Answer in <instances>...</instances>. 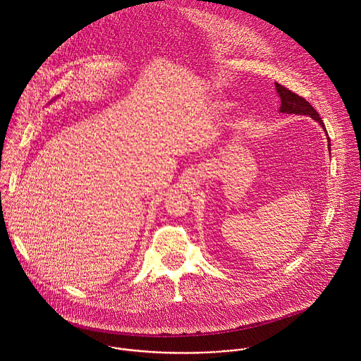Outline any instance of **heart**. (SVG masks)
I'll list each match as a JSON object with an SVG mask.
<instances>
[{"instance_id":"1","label":"heart","mask_w":361,"mask_h":361,"mask_svg":"<svg viewBox=\"0 0 361 361\" xmlns=\"http://www.w3.org/2000/svg\"><path fill=\"white\" fill-rule=\"evenodd\" d=\"M217 107H219L220 110H224V109L227 107V104H226V102H223V101H219V102H217Z\"/></svg>"}]
</instances>
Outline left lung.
<instances>
[{
  "mask_svg": "<svg viewBox=\"0 0 361 361\" xmlns=\"http://www.w3.org/2000/svg\"><path fill=\"white\" fill-rule=\"evenodd\" d=\"M276 90H277V94L281 99V106H280V113L283 114H295V116H308L312 117L313 120H316L322 127L323 130L326 131V135H327V141H329V149L331 148L330 145V137L327 134V130H326V126L323 123V120L320 118L319 113L310 106V102L305 101L302 97L297 95L295 92L290 91L288 88L283 87L281 84L276 82Z\"/></svg>",
  "mask_w": 361,
  "mask_h": 361,
  "instance_id": "1",
  "label": "left lung"
}]
</instances>
